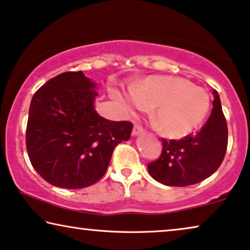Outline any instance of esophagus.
I'll list each match as a JSON object with an SVG mask.
<instances>
[{
	"label": "esophagus",
	"mask_w": 250,
	"mask_h": 250,
	"mask_svg": "<svg viewBox=\"0 0 250 250\" xmlns=\"http://www.w3.org/2000/svg\"><path fill=\"white\" fill-rule=\"evenodd\" d=\"M144 132V129L142 125H133V129H132V136H137V135H140V133Z\"/></svg>",
	"instance_id": "esophagus-1"
}]
</instances>
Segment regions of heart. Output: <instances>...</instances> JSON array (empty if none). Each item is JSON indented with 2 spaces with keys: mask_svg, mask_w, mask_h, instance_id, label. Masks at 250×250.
Masks as SVG:
<instances>
[{
  "mask_svg": "<svg viewBox=\"0 0 250 250\" xmlns=\"http://www.w3.org/2000/svg\"><path fill=\"white\" fill-rule=\"evenodd\" d=\"M118 100L129 112L154 108L152 119L162 135L181 138L202 125L209 110L205 89L179 77L152 76L136 83Z\"/></svg>",
  "mask_w": 250,
  "mask_h": 250,
  "instance_id": "b5f03b06",
  "label": "heart"
}]
</instances>
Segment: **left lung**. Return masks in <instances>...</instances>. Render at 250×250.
Wrapping results in <instances>:
<instances>
[{
	"mask_svg": "<svg viewBox=\"0 0 250 250\" xmlns=\"http://www.w3.org/2000/svg\"><path fill=\"white\" fill-rule=\"evenodd\" d=\"M209 118L195 136L180 140L163 139L159 160L147 165L150 177L165 186L185 187L198 184L220 167L228 147V125L220 96L213 90Z\"/></svg>",
	"mask_w": 250,
	"mask_h": 250,
	"instance_id": "8db88e82",
	"label": "left lung"
}]
</instances>
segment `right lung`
Here are the masks:
<instances>
[{
  "instance_id": "obj_1",
  "label": "right lung",
  "mask_w": 250,
  "mask_h": 250,
  "mask_svg": "<svg viewBox=\"0 0 250 250\" xmlns=\"http://www.w3.org/2000/svg\"><path fill=\"white\" fill-rule=\"evenodd\" d=\"M96 83L83 71L54 77L31 98L26 146L30 163L48 184L79 189L105 174L115 146L130 138L132 124L95 111Z\"/></svg>"
}]
</instances>
